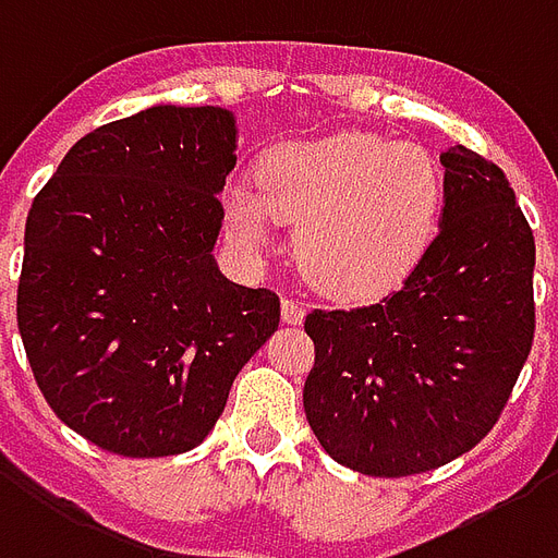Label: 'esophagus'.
I'll return each instance as SVG.
<instances>
[{"label":"esophagus","instance_id":"34e87169","mask_svg":"<svg viewBox=\"0 0 558 558\" xmlns=\"http://www.w3.org/2000/svg\"><path fill=\"white\" fill-rule=\"evenodd\" d=\"M304 304L295 299H283L280 301V319L287 322V325H301L304 322Z\"/></svg>","mask_w":558,"mask_h":558}]
</instances>
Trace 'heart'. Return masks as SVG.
<instances>
[{
  "mask_svg": "<svg viewBox=\"0 0 558 558\" xmlns=\"http://www.w3.org/2000/svg\"><path fill=\"white\" fill-rule=\"evenodd\" d=\"M444 171L426 147L366 132L292 142L266 156L259 183L225 192L227 233L247 257L299 225L301 271L333 299H375L411 278L435 245Z\"/></svg>",
  "mask_w": 558,
  "mask_h": 558,
  "instance_id": "heart-1",
  "label": "heart"
}]
</instances>
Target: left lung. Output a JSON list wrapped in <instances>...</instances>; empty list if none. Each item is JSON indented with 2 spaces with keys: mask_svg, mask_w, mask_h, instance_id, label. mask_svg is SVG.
<instances>
[{
  "mask_svg": "<svg viewBox=\"0 0 558 558\" xmlns=\"http://www.w3.org/2000/svg\"><path fill=\"white\" fill-rule=\"evenodd\" d=\"M440 165V230L411 278L375 304L304 319L307 423L366 476H414L476 447L532 345L535 239L509 180L461 144Z\"/></svg>",
  "mask_w": 558,
  "mask_h": 558,
  "instance_id": "left-lung-1",
  "label": "left lung"
}]
</instances>
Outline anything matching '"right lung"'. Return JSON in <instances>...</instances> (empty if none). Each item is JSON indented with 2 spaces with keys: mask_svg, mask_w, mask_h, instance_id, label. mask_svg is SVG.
Segmentation results:
<instances>
[{
  "mask_svg": "<svg viewBox=\"0 0 558 558\" xmlns=\"http://www.w3.org/2000/svg\"><path fill=\"white\" fill-rule=\"evenodd\" d=\"M236 114L159 102L88 132L26 218L16 325L49 408L126 458L204 444L278 331L275 292L216 263Z\"/></svg>",
  "mask_w": 558,
  "mask_h": 558,
  "instance_id": "right-lung-1",
  "label": "right lung"
}]
</instances>
